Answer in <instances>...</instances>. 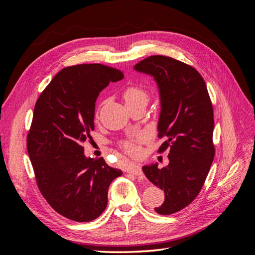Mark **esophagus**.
Here are the masks:
<instances>
[{
    "mask_svg": "<svg viewBox=\"0 0 255 255\" xmlns=\"http://www.w3.org/2000/svg\"><path fill=\"white\" fill-rule=\"evenodd\" d=\"M128 172L132 173V174H135V175H141L142 174V169H141V166L140 165H130L128 168Z\"/></svg>",
    "mask_w": 255,
    "mask_h": 255,
    "instance_id": "34e87169",
    "label": "esophagus"
}]
</instances>
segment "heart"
Returning <instances> with one entry per match:
<instances>
[{"label":"heart","instance_id":"b5f03b06","mask_svg":"<svg viewBox=\"0 0 255 255\" xmlns=\"http://www.w3.org/2000/svg\"><path fill=\"white\" fill-rule=\"evenodd\" d=\"M126 100V104H136L148 102L149 95L145 89L140 86H129L125 90L123 94ZM149 139V134L145 132L136 133L129 139L123 141L122 146L129 155L137 156L140 153V145Z\"/></svg>","mask_w":255,"mask_h":255}]
</instances>
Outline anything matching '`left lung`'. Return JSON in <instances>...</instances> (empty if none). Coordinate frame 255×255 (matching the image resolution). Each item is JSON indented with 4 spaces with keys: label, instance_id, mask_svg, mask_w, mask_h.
<instances>
[{
    "label": "left lung",
    "instance_id": "1",
    "mask_svg": "<svg viewBox=\"0 0 255 255\" xmlns=\"http://www.w3.org/2000/svg\"><path fill=\"white\" fill-rule=\"evenodd\" d=\"M135 71L155 81L160 112L158 136L167 140L158 152L169 148V164L142 167L155 186L165 192V201L154 208L159 215L179 212L194 201L201 190L214 160V113L204 80L186 64L154 55L141 60Z\"/></svg>",
    "mask_w": 255,
    "mask_h": 255
}]
</instances>
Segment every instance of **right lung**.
<instances>
[{
  "instance_id": "right-lung-1",
  "label": "right lung",
  "mask_w": 255,
  "mask_h": 255,
  "mask_svg": "<svg viewBox=\"0 0 255 255\" xmlns=\"http://www.w3.org/2000/svg\"><path fill=\"white\" fill-rule=\"evenodd\" d=\"M123 78L118 69L100 64L67 67L36 102L27 152L42 196L68 219L98 218L106 208L111 183L122 174L103 157H87L83 143L95 128L100 92Z\"/></svg>"
}]
</instances>
